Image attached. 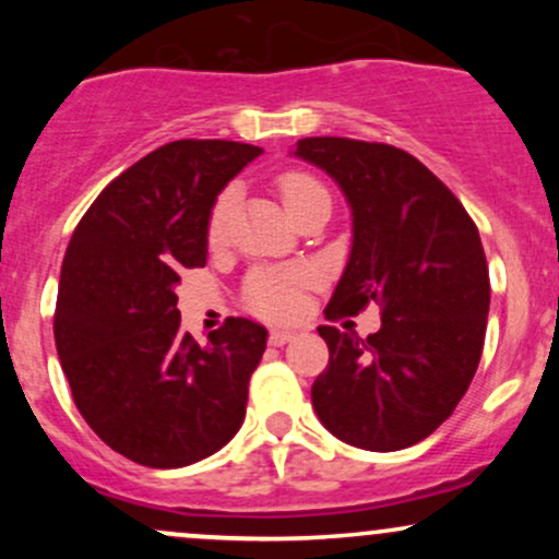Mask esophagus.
I'll use <instances>...</instances> for the list:
<instances>
[{"label":"esophagus","mask_w":559,"mask_h":559,"mask_svg":"<svg viewBox=\"0 0 559 559\" xmlns=\"http://www.w3.org/2000/svg\"><path fill=\"white\" fill-rule=\"evenodd\" d=\"M297 336V331L294 329H271V336H267V342H271L273 346H284L292 342V338Z\"/></svg>","instance_id":"esophagus-1"}]
</instances>
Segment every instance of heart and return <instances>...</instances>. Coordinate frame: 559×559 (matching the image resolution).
<instances>
[{
	"label": "heart",
	"mask_w": 559,
	"mask_h": 559,
	"mask_svg": "<svg viewBox=\"0 0 559 559\" xmlns=\"http://www.w3.org/2000/svg\"><path fill=\"white\" fill-rule=\"evenodd\" d=\"M278 191L281 199H284L288 215H297L305 204H310L312 199L329 194V191L320 186L312 176L299 170H288L278 178ZM230 202H234V191H223L221 197L215 199L213 213H210L207 223V239L217 243L226 234V223L230 213ZM307 281V271L301 267H262V271H254L247 278V286H243V301H247L249 310L260 312V316L267 318H284L292 316L299 307V288Z\"/></svg>",
	"instance_id": "heart-1"
}]
</instances>
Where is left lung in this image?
<instances>
[{"label": "left lung", "mask_w": 559, "mask_h": 559, "mask_svg": "<svg viewBox=\"0 0 559 559\" xmlns=\"http://www.w3.org/2000/svg\"><path fill=\"white\" fill-rule=\"evenodd\" d=\"M292 155L329 173L352 210L349 260L325 316H357L368 301L383 310L368 338L320 325L331 357L312 407L352 447L418 444L463 400L484 352L491 292L476 223L396 146L316 136Z\"/></svg>", "instance_id": "left-lung-1"}]
</instances>
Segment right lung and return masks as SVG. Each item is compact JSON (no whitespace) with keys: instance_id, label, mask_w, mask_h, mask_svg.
Segmentation results:
<instances>
[{"instance_id":"right-lung-1","label":"right lung","mask_w":559,"mask_h":559,"mask_svg":"<svg viewBox=\"0 0 559 559\" xmlns=\"http://www.w3.org/2000/svg\"><path fill=\"white\" fill-rule=\"evenodd\" d=\"M252 144L181 139L133 163L94 199L62 260L55 342L92 431L146 467H183L241 428L267 331L247 318L197 344L176 286L207 262V223Z\"/></svg>"}]
</instances>
